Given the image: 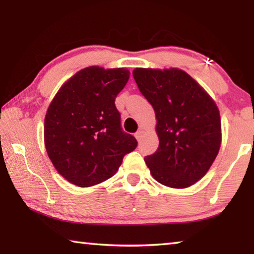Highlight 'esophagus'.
Segmentation results:
<instances>
[{
    "instance_id": "1",
    "label": "esophagus",
    "mask_w": 254,
    "mask_h": 254,
    "mask_svg": "<svg viewBox=\"0 0 254 254\" xmlns=\"http://www.w3.org/2000/svg\"><path fill=\"white\" fill-rule=\"evenodd\" d=\"M134 136L136 137V140H140V139H141V136H142V131H141V130L136 131V132H135V134H134Z\"/></svg>"
}]
</instances>
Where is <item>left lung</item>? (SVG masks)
<instances>
[{
	"label": "left lung",
	"instance_id": "8db88e82",
	"mask_svg": "<svg viewBox=\"0 0 254 254\" xmlns=\"http://www.w3.org/2000/svg\"><path fill=\"white\" fill-rule=\"evenodd\" d=\"M133 77L157 119L159 147L144 158L150 173L165 186H191L206 175L220 150V111L203 87L178 68H135Z\"/></svg>",
	"mask_w": 254,
	"mask_h": 254
}]
</instances>
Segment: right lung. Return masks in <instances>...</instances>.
I'll use <instances>...</instances> for the list:
<instances>
[{"instance_id":"1","label":"right lung","mask_w":254,"mask_h":254,"mask_svg":"<svg viewBox=\"0 0 254 254\" xmlns=\"http://www.w3.org/2000/svg\"><path fill=\"white\" fill-rule=\"evenodd\" d=\"M128 77L126 68H84L50 103L45 118L47 153L58 173L76 186L105 182L136 148L135 137L122 130L114 103Z\"/></svg>"}]
</instances>
